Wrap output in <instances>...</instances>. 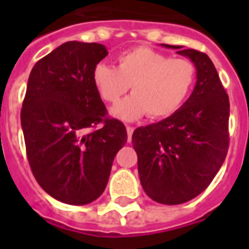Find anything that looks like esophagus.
Here are the masks:
<instances>
[{
  "instance_id": "1",
  "label": "esophagus",
  "mask_w": 249,
  "mask_h": 249,
  "mask_svg": "<svg viewBox=\"0 0 249 249\" xmlns=\"http://www.w3.org/2000/svg\"><path fill=\"white\" fill-rule=\"evenodd\" d=\"M133 128L132 126H126V133H128V141H130L132 139V135H133Z\"/></svg>"
}]
</instances>
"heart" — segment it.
Returning a JSON list of instances; mask_svg holds the SVG:
<instances>
[{
	"label": "heart",
	"instance_id": "1",
	"mask_svg": "<svg viewBox=\"0 0 249 249\" xmlns=\"http://www.w3.org/2000/svg\"><path fill=\"white\" fill-rule=\"evenodd\" d=\"M196 81V68L187 58H171L148 46H137L116 57V68L100 62L93 68L92 82L105 103H117L132 89L133 94L110 109L123 121L142 116L165 119L187 101Z\"/></svg>",
	"mask_w": 249,
	"mask_h": 249
}]
</instances>
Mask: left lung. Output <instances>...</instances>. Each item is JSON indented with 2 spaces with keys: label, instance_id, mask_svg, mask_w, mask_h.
<instances>
[{
  "label": "left lung",
  "instance_id": "left-lung-1",
  "mask_svg": "<svg viewBox=\"0 0 249 249\" xmlns=\"http://www.w3.org/2000/svg\"><path fill=\"white\" fill-rule=\"evenodd\" d=\"M196 68V85L176 113L133 132L139 175L157 203L178 205L198 196L213 180L228 152L230 98L205 53L167 45Z\"/></svg>",
  "mask_w": 249,
  "mask_h": 249
}]
</instances>
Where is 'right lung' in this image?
I'll return each instance as SVG.
<instances>
[{
  "label": "right lung",
  "mask_w": 249,
  "mask_h": 249,
  "mask_svg": "<svg viewBox=\"0 0 249 249\" xmlns=\"http://www.w3.org/2000/svg\"><path fill=\"white\" fill-rule=\"evenodd\" d=\"M107 56L101 44L69 41L30 71L21 109L26 155L37 183L61 203L85 205L100 197L128 140L93 87V68ZM100 122L101 128L87 132Z\"/></svg>",
  "instance_id": "1"
}]
</instances>
